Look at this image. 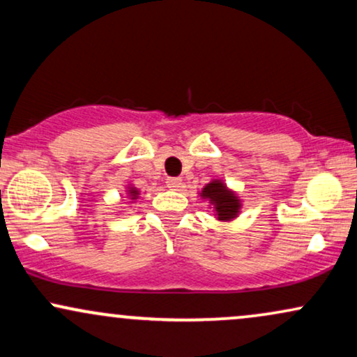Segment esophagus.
Returning a JSON list of instances; mask_svg holds the SVG:
<instances>
[{
  "label": "esophagus",
  "instance_id": "esophagus-1",
  "mask_svg": "<svg viewBox=\"0 0 357 357\" xmlns=\"http://www.w3.org/2000/svg\"><path fill=\"white\" fill-rule=\"evenodd\" d=\"M166 184H167V188H169V190H179L183 181H181V178H167Z\"/></svg>",
  "mask_w": 357,
  "mask_h": 357
}]
</instances>
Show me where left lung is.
<instances>
[{"label": "left lung", "mask_w": 357, "mask_h": 357, "mask_svg": "<svg viewBox=\"0 0 357 357\" xmlns=\"http://www.w3.org/2000/svg\"><path fill=\"white\" fill-rule=\"evenodd\" d=\"M199 195L215 206L218 220L230 221L236 218V215L240 213V199L221 181H211L210 184H206Z\"/></svg>", "instance_id": "left-lung-1"}]
</instances>
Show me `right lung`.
Listing matches in <instances>:
<instances>
[{
	"mask_svg": "<svg viewBox=\"0 0 357 357\" xmlns=\"http://www.w3.org/2000/svg\"><path fill=\"white\" fill-rule=\"evenodd\" d=\"M127 196H129L130 199H137V196H139V191L136 190V188H132V186H130L129 190H127Z\"/></svg>",
	"mask_w": 357,
	"mask_h": 357,
	"instance_id": "1",
	"label": "right lung"
}]
</instances>
